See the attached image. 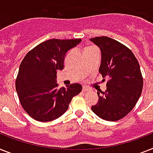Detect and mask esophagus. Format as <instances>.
<instances>
[{
    "label": "esophagus",
    "mask_w": 153,
    "mask_h": 153,
    "mask_svg": "<svg viewBox=\"0 0 153 153\" xmlns=\"http://www.w3.org/2000/svg\"><path fill=\"white\" fill-rule=\"evenodd\" d=\"M88 90H89V89H88V88H87V87H86V86H84V87H83V89H82V91H84V92L88 91Z\"/></svg>",
    "instance_id": "34e87169"
}]
</instances>
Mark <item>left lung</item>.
Listing matches in <instances>:
<instances>
[{"mask_svg": "<svg viewBox=\"0 0 153 153\" xmlns=\"http://www.w3.org/2000/svg\"><path fill=\"white\" fill-rule=\"evenodd\" d=\"M90 40L100 48L99 73L108 79L105 92H97L98 102L91 109L105 120H119L132 110L142 94L143 78L139 63L133 52L117 40L108 36Z\"/></svg>", "mask_w": 153, "mask_h": 153, "instance_id": "1", "label": "left lung"}]
</instances>
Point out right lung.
<instances>
[{
	"instance_id": "obj_1",
	"label": "right lung",
	"mask_w": 153,
	"mask_h": 153,
	"mask_svg": "<svg viewBox=\"0 0 153 153\" xmlns=\"http://www.w3.org/2000/svg\"><path fill=\"white\" fill-rule=\"evenodd\" d=\"M81 39H51L36 46L24 57L16 80V88L22 108L40 122L59 118L67 110L72 98L82 90L79 84L59 88L57 71L64 68L68 51Z\"/></svg>"
}]
</instances>
